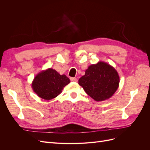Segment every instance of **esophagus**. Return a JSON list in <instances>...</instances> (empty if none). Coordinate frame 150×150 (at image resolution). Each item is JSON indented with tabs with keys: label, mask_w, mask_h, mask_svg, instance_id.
<instances>
[{
	"label": "esophagus",
	"mask_w": 150,
	"mask_h": 150,
	"mask_svg": "<svg viewBox=\"0 0 150 150\" xmlns=\"http://www.w3.org/2000/svg\"><path fill=\"white\" fill-rule=\"evenodd\" d=\"M70 79L71 81H74V82H77V81H78V79L76 78H71Z\"/></svg>",
	"instance_id": "esophagus-1"
}]
</instances>
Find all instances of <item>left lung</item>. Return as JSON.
<instances>
[{"mask_svg":"<svg viewBox=\"0 0 150 150\" xmlns=\"http://www.w3.org/2000/svg\"><path fill=\"white\" fill-rule=\"evenodd\" d=\"M120 76L110 64L103 61L91 64L79 78L78 84L96 101L110 98L119 87Z\"/></svg>","mask_w":150,"mask_h":150,"instance_id":"1","label":"left lung"}]
</instances>
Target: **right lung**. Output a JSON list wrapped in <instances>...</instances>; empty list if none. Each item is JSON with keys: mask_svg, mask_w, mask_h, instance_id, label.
<instances>
[{"mask_svg": "<svg viewBox=\"0 0 150 150\" xmlns=\"http://www.w3.org/2000/svg\"><path fill=\"white\" fill-rule=\"evenodd\" d=\"M69 83L70 79L65 74L61 75L55 69L49 68L35 76L32 88L39 97L47 101L57 97Z\"/></svg>", "mask_w": 150, "mask_h": 150, "instance_id": "right-lung-1", "label": "right lung"}]
</instances>
